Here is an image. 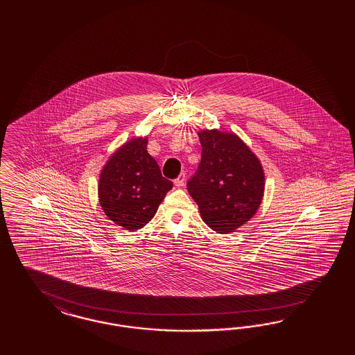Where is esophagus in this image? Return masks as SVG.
<instances>
[{
	"label": "esophagus",
	"instance_id": "1",
	"mask_svg": "<svg viewBox=\"0 0 355 355\" xmlns=\"http://www.w3.org/2000/svg\"><path fill=\"white\" fill-rule=\"evenodd\" d=\"M184 181H186V174L181 173V174L178 175V178L174 180V184H175L177 187H182V186H184Z\"/></svg>",
	"mask_w": 355,
	"mask_h": 355
}]
</instances>
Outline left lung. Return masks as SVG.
Masks as SVG:
<instances>
[{"label":"left lung","mask_w":355,"mask_h":355,"mask_svg":"<svg viewBox=\"0 0 355 355\" xmlns=\"http://www.w3.org/2000/svg\"><path fill=\"white\" fill-rule=\"evenodd\" d=\"M202 160L187 190L202 220L218 234L246 224L261 205L266 175L258 156L234 132L200 130Z\"/></svg>","instance_id":"obj_1"}]
</instances>
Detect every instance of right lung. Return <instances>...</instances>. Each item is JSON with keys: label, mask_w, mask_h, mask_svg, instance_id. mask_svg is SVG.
Returning <instances> with one entry per match:
<instances>
[{"label": "right lung", "mask_w": 355, "mask_h": 355, "mask_svg": "<svg viewBox=\"0 0 355 355\" xmlns=\"http://www.w3.org/2000/svg\"><path fill=\"white\" fill-rule=\"evenodd\" d=\"M147 137L125 141L103 166L97 195L104 214L129 232L147 225L173 183L147 152Z\"/></svg>", "instance_id": "obj_1"}]
</instances>
